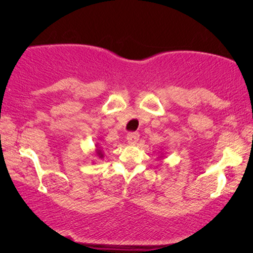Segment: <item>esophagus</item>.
<instances>
[{
    "instance_id": "1",
    "label": "esophagus",
    "mask_w": 253,
    "mask_h": 253,
    "mask_svg": "<svg viewBox=\"0 0 253 253\" xmlns=\"http://www.w3.org/2000/svg\"><path fill=\"white\" fill-rule=\"evenodd\" d=\"M139 139V133L138 132H129L126 134V140L130 145H134Z\"/></svg>"
}]
</instances>
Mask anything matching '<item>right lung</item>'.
Masks as SVG:
<instances>
[{
	"label": "right lung",
	"instance_id": "1",
	"mask_svg": "<svg viewBox=\"0 0 253 253\" xmlns=\"http://www.w3.org/2000/svg\"><path fill=\"white\" fill-rule=\"evenodd\" d=\"M98 155H99V157H100V158H102V157H103V155H102V153H101V152H100V151L98 152Z\"/></svg>",
	"mask_w": 253,
	"mask_h": 253
}]
</instances>
